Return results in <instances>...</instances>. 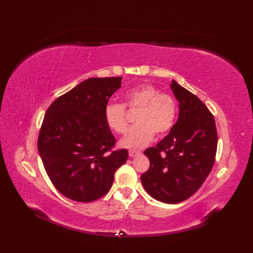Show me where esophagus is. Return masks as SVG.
<instances>
[{"label": "esophagus", "instance_id": "obj_1", "mask_svg": "<svg viewBox=\"0 0 253 253\" xmlns=\"http://www.w3.org/2000/svg\"><path fill=\"white\" fill-rule=\"evenodd\" d=\"M140 151H129L128 152V156L129 157H135V156H137V155H139L140 154Z\"/></svg>", "mask_w": 253, "mask_h": 253}]
</instances>
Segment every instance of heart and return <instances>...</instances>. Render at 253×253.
<instances>
[{"instance_id":"heart-1","label":"heart","mask_w":253,"mask_h":253,"mask_svg":"<svg viewBox=\"0 0 253 253\" xmlns=\"http://www.w3.org/2000/svg\"><path fill=\"white\" fill-rule=\"evenodd\" d=\"M125 104L111 102L104 109L106 125L118 134H125L128 127L126 108L138 111L136 126L120 141L126 149H141L149 144L154 134L164 136L172 128L176 118V102L169 94L159 93L152 84H141L129 88L125 94Z\"/></svg>"}]
</instances>
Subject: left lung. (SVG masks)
<instances>
[{
    "label": "left lung",
    "instance_id": "1",
    "mask_svg": "<svg viewBox=\"0 0 253 253\" xmlns=\"http://www.w3.org/2000/svg\"><path fill=\"white\" fill-rule=\"evenodd\" d=\"M171 89L179 102L178 120L156 147L144 151L150 168L140 179L153 198L177 204L193 195L210 174L217 132L212 113L200 98L174 80Z\"/></svg>",
    "mask_w": 253,
    "mask_h": 253
}]
</instances>
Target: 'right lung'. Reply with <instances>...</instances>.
I'll list each match as a JSON object with an SVG mask.
<instances>
[{"instance_id": "obj_1", "label": "right lung", "mask_w": 253, "mask_h": 253, "mask_svg": "<svg viewBox=\"0 0 253 253\" xmlns=\"http://www.w3.org/2000/svg\"><path fill=\"white\" fill-rule=\"evenodd\" d=\"M121 77L89 78L53 101L45 114L38 151L50 181L70 200L89 203L111 189L127 151L113 150L116 139L104 118Z\"/></svg>"}]
</instances>
